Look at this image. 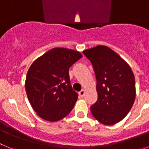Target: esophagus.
Here are the masks:
<instances>
[{
    "instance_id": "obj_1",
    "label": "esophagus",
    "mask_w": 149,
    "mask_h": 149,
    "mask_svg": "<svg viewBox=\"0 0 149 149\" xmlns=\"http://www.w3.org/2000/svg\"><path fill=\"white\" fill-rule=\"evenodd\" d=\"M78 94H79V95L81 96V97H84V95H85V90H84V89H83V90L80 91Z\"/></svg>"
}]
</instances>
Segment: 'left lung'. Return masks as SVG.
I'll return each instance as SVG.
<instances>
[{
    "mask_svg": "<svg viewBox=\"0 0 149 149\" xmlns=\"http://www.w3.org/2000/svg\"><path fill=\"white\" fill-rule=\"evenodd\" d=\"M96 77L98 100L90 107L93 116L104 125H114L127 116L134 104L136 89L131 67L110 48L98 45L83 51Z\"/></svg>",
    "mask_w": 149,
    "mask_h": 149,
    "instance_id": "left-lung-1",
    "label": "left lung"
}]
</instances>
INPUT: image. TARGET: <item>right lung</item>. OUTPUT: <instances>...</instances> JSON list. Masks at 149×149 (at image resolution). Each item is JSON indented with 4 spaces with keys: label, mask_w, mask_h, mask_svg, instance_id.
<instances>
[{
    "label": "right lung",
    "mask_w": 149,
    "mask_h": 149,
    "mask_svg": "<svg viewBox=\"0 0 149 149\" xmlns=\"http://www.w3.org/2000/svg\"><path fill=\"white\" fill-rule=\"evenodd\" d=\"M81 57L78 51L55 48L30 65L26 77V93L42 119L56 122L72 111L78 95L71 86L68 69Z\"/></svg>",
    "instance_id": "add662e5"
}]
</instances>
